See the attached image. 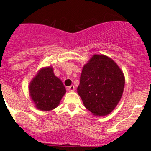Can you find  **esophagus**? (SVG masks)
I'll list each match as a JSON object with an SVG mask.
<instances>
[{"mask_svg":"<svg viewBox=\"0 0 151 151\" xmlns=\"http://www.w3.org/2000/svg\"><path fill=\"white\" fill-rule=\"evenodd\" d=\"M74 89H75V87H74V85H71L68 87V90L70 91H74Z\"/></svg>","mask_w":151,"mask_h":151,"instance_id":"obj_1","label":"esophagus"}]
</instances>
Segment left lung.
<instances>
[{
  "label": "left lung",
  "mask_w": 151,
  "mask_h": 151,
  "mask_svg": "<svg viewBox=\"0 0 151 151\" xmlns=\"http://www.w3.org/2000/svg\"><path fill=\"white\" fill-rule=\"evenodd\" d=\"M125 84L122 71L107 56L94 55L83 67L77 93L93 115H108L115 109Z\"/></svg>",
  "instance_id": "8db88e82"
}]
</instances>
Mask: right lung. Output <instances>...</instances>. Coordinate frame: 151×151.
Wrapping results in <instances>:
<instances>
[{
    "label": "right lung",
    "instance_id": "right-lung-1",
    "mask_svg": "<svg viewBox=\"0 0 151 151\" xmlns=\"http://www.w3.org/2000/svg\"><path fill=\"white\" fill-rule=\"evenodd\" d=\"M29 90L31 99L41 111L56 108L66 92L65 86L54 74L51 67L40 70L30 82Z\"/></svg>",
    "mask_w": 151,
    "mask_h": 151
}]
</instances>
